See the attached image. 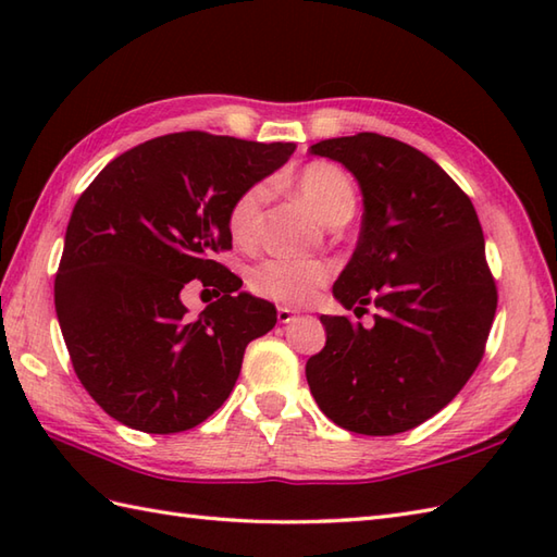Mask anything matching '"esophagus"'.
<instances>
[{"label":"esophagus","mask_w":557,"mask_h":557,"mask_svg":"<svg viewBox=\"0 0 557 557\" xmlns=\"http://www.w3.org/2000/svg\"><path fill=\"white\" fill-rule=\"evenodd\" d=\"M277 321L280 323H292L294 321V311L285 309V306H280V309H277Z\"/></svg>","instance_id":"esophagus-1"}]
</instances>
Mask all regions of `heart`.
Here are the masks:
<instances>
[{"label": "heart", "mask_w": 557, "mask_h": 557, "mask_svg": "<svg viewBox=\"0 0 557 557\" xmlns=\"http://www.w3.org/2000/svg\"><path fill=\"white\" fill-rule=\"evenodd\" d=\"M297 194L309 200L327 224L349 220L354 206H357V191L345 170L333 162H311L294 176ZM265 186H248L232 200L227 212V227L232 239L239 246H251L258 236L260 212L265 206ZM330 277V265L318 258H265L251 270L248 285L258 297L270 299L289 309L309 304L318 289Z\"/></svg>", "instance_id": "1"}]
</instances>
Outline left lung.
<instances>
[{
    "label": "left lung",
    "mask_w": 557,
    "mask_h": 557,
    "mask_svg": "<svg viewBox=\"0 0 557 557\" xmlns=\"http://www.w3.org/2000/svg\"><path fill=\"white\" fill-rule=\"evenodd\" d=\"M311 156L339 162L361 188L363 218L333 297L366 313L321 315L325 347L306 381L327 419L354 433L395 435L431 419L476 371L498 292L467 194L441 164L401 140L327 138Z\"/></svg>",
    "instance_id": "1"
}]
</instances>
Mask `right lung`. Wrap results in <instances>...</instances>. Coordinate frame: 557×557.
Listing matches in <instances>:
<instances>
[{
    "label": "right lung",
    "instance_id": "add662e5",
    "mask_svg": "<svg viewBox=\"0 0 557 557\" xmlns=\"http://www.w3.org/2000/svg\"><path fill=\"white\" fill-rule=\"evenodd\" d=\"M294 144L203 132L146 140L114 158L76 200L54 280L71 363L90 397L128 429L180 433L222 407L246 345L277 311L242 292L212 253L232 248L227 212ZM191 278L221 294L188 319Z\"/></svg>",
    "mask_w": 557,
    "mask_h": 557
}]
</instances>
